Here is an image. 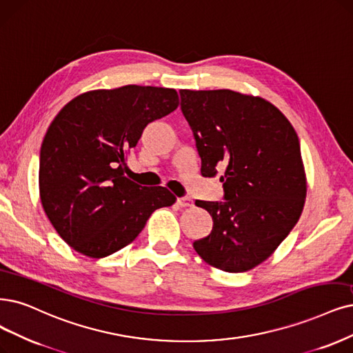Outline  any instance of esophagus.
Returning a JSON list of instances; mask_svg holds the SVG:
<instances>
[{"instance_id": "1", "label": "esophagus", "mask_w": 353, "mask_h": 353, "mask_svg": "<svg viewBox=\"0 0 353 353\" xmlns=\"http://www.w3.org/2000/svg\"><path fill=\"white\" fill-rule=\"evenodd\" d=\"M177 205L180 208H188L192 205V201L189 198H177Z\"/></svg>"}]
</instances>
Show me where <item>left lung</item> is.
Instances as JSON below:
<instances>
[{"label": "left lung", "mask_w": 353, "mask_h": 353, "mask_svg": "<svg viewBox=\"0 0 353 353\" xmlns=\"http://www.w3.org/2000/svg\"><path fill=\"white\" fill-rule=\"evenodd\" d=\"M180 97L201 174L218 176L225 192L224 202H194L214 227L193 249L212 268L247 272L273 254L303 214L307 177L298 135L263 97L232 90H180Z\"/></svg>", "instance_id": "obj_1"}]
</instances>
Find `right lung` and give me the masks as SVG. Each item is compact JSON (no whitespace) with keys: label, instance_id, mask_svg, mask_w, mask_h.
Masks as SVG:
<instances>
[{"label":"right lung","instance_id":"1","mask_svg":"<svg viewBox=\"0 0 353 353\" xmlns=\"http://www.w3.org/2000/svg\"><path fill=\"white\" fill-rule=\"evenodd\" d=\"M174 88L123 85L74 97L49 125L41 148L39 194L61 239L100 259L132 243L159 208L176 196L126 177L130 148L145 126L174 112Z\"/></svg>","mask_w":353,"mask_h":353}]
</instances>
